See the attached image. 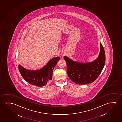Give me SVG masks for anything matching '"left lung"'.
Masks as SVG:
<instances>
[{
	"label": "left lung",
	"mask_w": 122,
	"mask_h": 122,
	"mask_svg": "<svg viewBox=\"0 0 122 122\" xmlns=\"http://www.w3.org/2000/svg\"><path fill=\"white\" fill-rule=\"evenodd\" d=\"M100 51L97 59L93 62L82 63L64 56L67 63V75L75 83L84 85L91 83L101 73L105 62V54L102 45L100 43Z\"/></svg>",
	"instance_id": "1"
}]
</instances>
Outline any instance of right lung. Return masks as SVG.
<instances>
[{"mask_svg": "<svg viewBox=\"0 0 122 122\" xmlns=\"http://www.w3.org/2000/svg\"><path fill=\"white\" fill-rule=\"evenodd\" d=\"M60 60L59 56L53 58L44 67L38 70H28L20 65L18 69L21 76L28 83L37 86H44L52 80L53 70Z\"/></svg>", "mask_w": 122, "mask_h": 122, "instance_id": "add662e5", "label": "right lung"}]
</instances>
